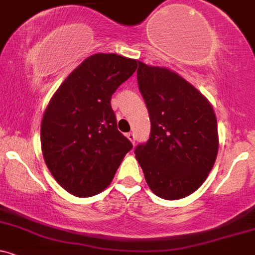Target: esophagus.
<instances>
[{
	"instance_id": "obj_1",
	"label": "esophagus",
	"mask_w": 255,
	"mask_h": 255,
	"mask_svg": "<svg viewBox=\"0 0 255 255\" xmlns=\"http://www.w3.org/2000/svg\"><path fill=\"white\" fill-rule=\"evenodd\" d=\"M127 136H128V138L130 139V142L132 143V144H134V142H136V136H134V133L133 132H128Z\"/></svg>"
}]
</instances>
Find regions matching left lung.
Segmentation results:
<instances>
[{
  "label": "left lung",
  "mask_w": 255,
  "mask_h": 255,
  "mask_svg": "<svg viewBox=\"0 0 255 255\" xmlns=\"http://www.w3.org/2000/svg\"><path fill=\"white\" fill-rule=\"evenodd\" d=\"M151 128L134 149L146 184L157 197L185 198L202 186L218 152L217 119L210 101L175 71L138 61Z\"/></svg>",
  "instance_id": "obj_1"
}]
</instances>
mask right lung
<instances>
[{
    "label": "right lung",
    "mask_w": 255,
    "mask_h": 255,
    "mask_svg": "<svg viewBox=\"0 0 255 255\" xmlns=\"http://www.w3.org/2000/svg\"><path fill=\"white\" fill-rule=\"evenodd\" d=\"M136 69V59L95 53L68 75L47 104L40 125L44 161L73 196L103 192L132 149L117 128L111 98Z\"/></svg>",
    "instance_id": "obj_1"
}]
</instances>
